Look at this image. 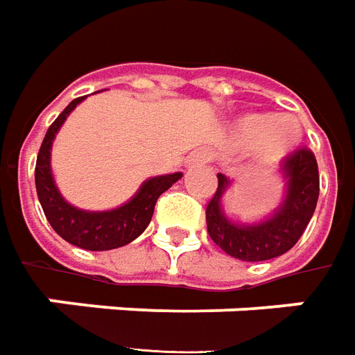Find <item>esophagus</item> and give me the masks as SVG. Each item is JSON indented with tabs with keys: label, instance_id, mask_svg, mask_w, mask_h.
I'll return each instance as SVG.
<instances>
[{
	"label": "esophagus",
	"instance_id": "obj_1",
	"mask_svg": "<svg viewBox=\"0 0 355 355\" xmlns=\"http://www.w3.org/2000/svg\"><path fill=\"white\" fill-rule=\"evenodd\" d=\"M211 161V155L205 152V150H198V152H194L188 159H186V163H188V167H196V165H205V163H209Z\"/></svg>",
	"mask_w": 355,
	"mask_h": 355
}]
</instances>
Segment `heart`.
Wrapping results in <instances>:
<instances>
[{
	"instance_id": "1",
	"label": "heart",
	"mask_w": 355,
	"mask_h": 355,
	"mask_svg": "<svg viewBox=\"0 0 355 355\" xmlns=\"http://www.w3.org/2000/svg\"><path fill=\"white\" fill-rule=\"evenodd\" d=\"M292 124V127H288ZM238 132L242 138H257V150L265 159L277 161L298 142L300 130L290 117H269V115H246L238 123Z\"/></svg>"
}]
</instances>
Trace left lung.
<instances>
[{
  "label": "left lung",
  "instance_id": "obj_1",
  "mask_svg": "<svg viewBox=\"0 0 355 355\" xmlns=\"http://www.w3.org/2000/svg\"><path fill=\"white\" fill-rule=\"evenodd\" d=\"M284 198L281 205L259 223H232L220 202L230 186L225 175H217L219 184L205 207L207 232L217 246L242 261H265L286 254L304 234L313 217L319 198V169L315 155L307 148L290 153L281 165Z\"/></svg>",
  "mask_w": 355,
  "mask_h": 355
}]
</instances>
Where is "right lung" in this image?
<instances>
[{"label": "right lung", "mask_w": 355, "mask_h": 355, "mask_svg": "<svg viewBox=\"0 0 355 355\" xmlns=\"http://www.w3.org/2000/svg\"><path fill=\"white\" fill-rule=\"evenodd\" d=\"M83 100L84 96L71 101L48 128L38 152L36 171H34L36 192H38V200L49 225L69 244L83 248V250H92V252L115 250V248L130 244L135 238L142 234L152 220L157 198L165 190H169L171 186L182 177V173L148 178L128 202L109 211H84L71 205L57 190L55 180L51 175V144H53L57 130L69 117V113Z\"/></svg>", "instance_id": "obj_1"}]
</instances>
